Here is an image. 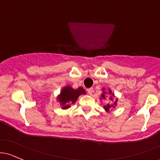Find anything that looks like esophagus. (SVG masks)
Returning <instances> with one entry per match:
<instances>
[{"instance_id": "esophagus-1", "label": "esophagus", "mask_w": 160, "mask_h": 160, "mask_svg": "<svg viewBox=\"0 0 160 160\" xmlns=\"http://www.w3.org/2000/svg\"><path fill=\"white\" fill-rule=\"evenodd\" d=\"M87 93L90 94V95H91L92 93H93V89H92V88L87 89Z\"/></svg>"}]
</instances>
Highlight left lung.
<instances>
[{"mask_svg":"<svg viewBox=\"0 0 160 160\" xmlns=\"http://www.w3.org/2000/svg\"><path fill=\"white\" fill-rule=\"evenodd\" d=\"M107 95L110 97V98L109 99L107 98V100H110V101L112 102V100H113L112 97H114L115 96H114L113 93H112V91H111L110 89H109L108 92H107V90H106L105 88H102V93L101 94V98H100V100H101V99H102V100H107ZM117 100H118L116 98L115 101L113 102V103H107V105L104 106V107H103L104 110L107 111V112H110V110H112V109L115 108V107L117 106Z\"/></svg>","mask_w":160,"mask_h":160,"instance_id":"1","label":"left lung"}]
</instances>
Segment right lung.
<instances>
[{"label":"right lung","mask_w":160,"mask_h":160,"mask_svg":"<svg viewBox=\"0 0 160 160\" xmlns=\"http://www.w3.org/2000/svg\"><path fill=\"white\" fill-rule=\"evenodd\" d=\"M82 94H86L83 87H80L77 89H73L70 86H67L63 87L57 99L61 108L63 110H67L70 108L71 104L75 103L78 97Z\"/></svg>","instance_id":"1"}]
</instances>
